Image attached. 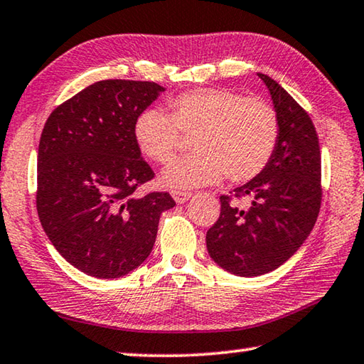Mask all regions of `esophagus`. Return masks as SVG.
Returning a JSON list of instances; mask_svg holds the SVG:
<instances>
[{
	"label": "esophagus",
	"instance_id": "obj_1",
	"mask_svg": "<svg viewBox=\"0 0 364 364\" xmlns=\"http://www.w3.org/2000/svg\"><path fill=\"white\" fill-rule=\"evenodd\" d=\"M171 197H173L176 204H184V202H188L191 199V193H186V191H178V189H173L171 191Z\"/></svg>",
	"mask_w": 364,
	"mask_h": 364
}]
</instances>
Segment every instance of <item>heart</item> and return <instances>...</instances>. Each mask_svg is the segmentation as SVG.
I'll list each match as a JSON object with an SVG mask.
<instances>
[{
	"label": "heart",
	"mask_w": 364,
	"mask_h": 364,
	"mask_svg": "<svg viewBox=\"0 0 364 364\" xmlns=\"http://www.w3.org/2000/svg\"><path fill=\"white\" fill-rule=\"evenodd\" d=\"M171 112L146 109L134 122V141L154 162L167 164L180 146V132L196 134L194 156L175 160L160 173L167 188L191 189L226 178L254 180L273 157L279 138L274 109L231 90L200 88L170 101Z\"/></svg>",
	"instance_id": "b5f03b06"
}]
</instances>
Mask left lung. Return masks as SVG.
<instances>
[{
    "label": "left lung",
    "instance_id": "8db88e82",
    "mask_svg": "<svg viewBox=\"0 0 364 364\" xmlns=\"http://www.w3.org/2000/svg\"><path fill=\"white\" fill-rule=\"evenodd\" d=\"M279 122L273 157L260 175L234 189L241 207L221 196L207 231V250L228 273L254 278L286 263L310 236L321 207V154L308 114L273 78L258 73Z\"/></svg>",
    "mask_w": 364,
    "mask_h": 364
}]
</instances>
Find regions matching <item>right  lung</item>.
<instances>
[{
	"mask_svg": "<svg viewBox=\"0 0 364 364\" xmlns=\"http://www.w3.org/2000/svg\"><path fill=\"white\" fill-rule=\"evenodd\" d=\"M165 88L102 80L53 110L38 146L36 210L49 241L72 267L101 279L136 269L154 247L168 193L134 196L154 171L134 141V122Z\"/></svg>",
	"mask_w": 364,
	"mask_h": 364,
	"instance_id": "add662e5",
	"label": "right lung"
}]
</instances>
